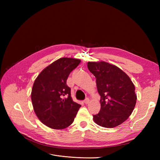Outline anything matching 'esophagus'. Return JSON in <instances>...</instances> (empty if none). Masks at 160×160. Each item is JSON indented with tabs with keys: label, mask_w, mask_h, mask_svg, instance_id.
Returning <instances> with one entry per match:
<instances>
[{
	"label": "esophagus",
	"mask_w": 160,
	"mask_h": 160,
	"mask_svg": "<svg viewBox=\"0 0 160 160\" xmlns=\"http://www.w3.org/2000/svg\"><path fill=\"white\" fill-rule=\"evenodd\" d=\"M83 102H84L85 104H88V103H89V98H87V99L83 101Z\"/></svg>",
	"instance_id": "1"
}]
</instances>
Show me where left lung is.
I'll use <instances>...</instances> for the list:
<instances>
[{
  "instance_id": "left-lung-1",
  "label": "left lung",
  "mask_w": 160,
  "mask_h": 160,
  "mask_svg": "<svg viewBox=\"0 0 160 160\" xmlns=\"http://www.w3.org/2000/svg\"><path fill=\"white\" fill-rule=\"evenodd\" d=\"M88 67L95 77L101 96V109L93 115L94 122L107 128L118 126L134 109L137 101L134 84L124 71L109 62L89 61Z\"/></svg>"
}]
</instances>
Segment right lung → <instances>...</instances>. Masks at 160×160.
<instances>
[{
  "instance_id": "add662e5",
  "label": "right lung",
  "mask_w": 160,
  "mask_h": 160,
  "mask_svg": "<svg viewBox=\"0 0 160 160\" xmlns=\"http://www.w3.org/2000/svg\"><path fill=\"white\" fill-rule=\"evenodd\" d=\"M80 62L75 58H60L45 67L35 80L31 94L32 107L46 126L62 129L73 122L81 105L72 101L67 80Z\"/></svg>"
}]
</instances>
